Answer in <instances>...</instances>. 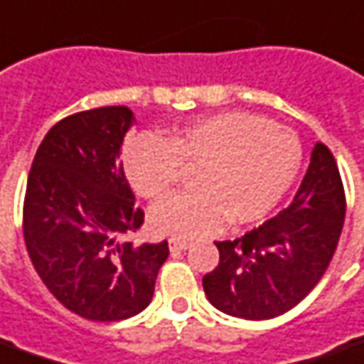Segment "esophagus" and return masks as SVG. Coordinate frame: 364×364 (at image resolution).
Listing matches in <instances>:
<instances>
[{
	"label": "esophagus",
	"mask_w": 364,
	"mask_h": 364,
	"mask_svg": "<svg viewBox=\"0 0 364 364\" xmlns=\"http://www.w3.org/2000/svg\"><path fill=\"white\" fill-rule=\"evenodd\" d=\"M168 247H170V252L172 254H180V252H186L190 244H188L186 240H178V237H170L168 240Z\"/></svg>",
	"instance_id": "obj_1"
}]
</instances>
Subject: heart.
<instances>
[{
    "label": "heart",
    "instance_id": "1",
    "mask_svg": "<svg viewBox=\"0 0 364 364\" xmlns=\"http://www.w3.org/2000/svg\"><path fill=\"white\" fill-rule=\"evenodd\" d=\"M303 149L287 127L247 112H220L188 122L166 139L140 134L124 146L122 166L130 186L156 200L180 178V166H196L194 192L176 194L152 208L160 234L198 237L228 225L262 220L291 188Z\"/></svg>",
    "mask_w": 364,
    "mask_h": 364
}]
</instances>
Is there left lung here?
Segmentation results:
<instances>
[{
  "label": "left lung",
  "instance_id": "8db88e82",
  "mask_svg": "<svg viewBox=\"0 0 364 364\" xmlns=\"http://www.w3.org/2000/svg\"><path fill=\"white\" fill-rule=\"evenodd\" d=\"M345 222V192L331 150L317 142L291 206L234 242H215L220 263L204 275L208 301L225 315H283L319 283Z\"/></svg>",
  "mask_w": 364,
  "mask_h": 364
}]
</instances>
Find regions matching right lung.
I'll return each mask as SVG.
<instances>
[{
  "mask_svg": "<svg viewBox=\"0 0 364 364\" xmlns=\"http://www.w3.org/2000/svg\"><path fill=\"white\" fill-rule=\"evenodd\" d=\"M129 107L82 110L39 144L27 178L23 235L35 272L69 309L91 321L139 315L154 295L168 242L134 245L144 222L120 162Z\"/></svg>",
  "mask_w": 364,
  "mask_h": 364,
  "instance_id": "1",
  "label": "right lung"
}]
</instances>
